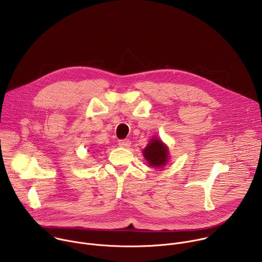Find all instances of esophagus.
I'll return each instance as SVG.
<instances>
[{
	"instance_id": "34e87169",
	"label": "esophagus",
	"mask_w": 262,
	"mask_h": 262,
	"mask_svg": "<svg viewBox=\"0 0 262 262\" xmlns=\"http://www.w3.org/2000/svg\"><path fill=\"white\" fill-rule=\"evenodd\" d=\"M118 145L121 146V147H128V146L130 145V141L127 140V139L119 140V141H118Z\"/></svg>"
}]
</instances>
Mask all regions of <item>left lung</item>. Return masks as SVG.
Returning <instances> with one entry per match:
<instances>
[{
	"instance_id": "left-lung-1",
	"label": "left lung",
	"mask_w": 262,
	"mask_h": 262,
	"mask_svg": "<svg viewBox=\"0 0 262 262\" xmlns=\"http://www.w3.org/2000/svg\"><path fill=\"white\" fill-rule=\"evenodd\" d=\"M143 155L149 165L157 168L165 166L168 161V149L159 139H152L144 149Z\"/></svg>"
}]
</instances>
